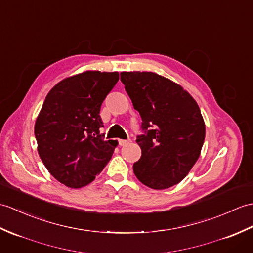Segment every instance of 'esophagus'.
<instances>
[{
    "mask_svg": "<svg viewBox=\"0 0 253 253\" xmlns=\"http://www.w3.org/2000/svg\"><path fill=\"white\" fill-rule=\"evenodd\" d=\"M129 142H130V140H119V144L121 145V146H123V145H126V144H128Z\"/></svg>",
    "mask_w": 253,
    "mask_h": 253,
    "instance_id": "obj_1",
    "label": "esophagus"
}]
</instances>
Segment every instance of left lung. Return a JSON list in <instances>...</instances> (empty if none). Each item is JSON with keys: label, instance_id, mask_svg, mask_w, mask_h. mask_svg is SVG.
<instances>
[{"label": "left lung", "instance_id": "8db88e82", "mask_svg": "<svg viewBox=\"0 0 253 253\" xmlns=\"http://www.w3.org/2000/svg\"><path fill=\"white\" fill-rule=\"evenodd\" d=\"M121 81L145 130L137 139L141 157L133 172L151 189L171 187L201 155L206 126L198 104L181 85L155 72H121Z\"/></svg>", "mask_w": 253, "mask_h": 253}]
</instances>
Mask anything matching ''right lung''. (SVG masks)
Instances as JSON below:
<instances>
[{
	"mask_svg": "<svg viewBox=\"0 0 253 253\" xmlns=\"http://www.w3.org/2000/svg\"><path fill=\"white\" fill-rule=\"evenodd\" d=\"M119 72L85 71L63 79L47 93L34 134L49 173L71 189L89 184L119 144L104 141L100 108L119 81Z\"/></svg>",
	"mask_w": 253,
	"mask_h": 253,
	"instance_id": "add662e5",
	"label": "right lung"
}]
</instances>
